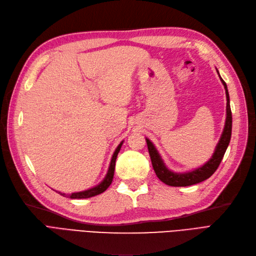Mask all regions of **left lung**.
Listing matches in <instances>:
<instances>
[{
  "mask_svg": "<svg viewBox=\"0 0 256 256\" xmlns=\"http://www.w3.org/2000/svg\"><path fill=\"white\" fill-rule=\"evenodd\" d=\"M219 74V72L216 70ZM220 76V74H219ZM220 80L222 84L224 85V88H226V125H224V129L222 136L219 140V143L216 144L214 152L212 157L209 159L204 166L200 168H198L193 171L190 172H184V173H175L170 171V170L166 166L164 160L161 159V156L159 154L158 150H156L154 145L146 138V143H147V148L150 152V156L152 160V164L154 168V171L156 173L157 177L159 180L164 182L166 184L172 186V187H187V186L196 184L198 182H202L206 180L207 178L210 177L216 170L218 168L219 164L223 159L224 154L226 152L228 146L230 141V136H232V111H230V96H228V90L226 83L223 81V79L220 76Z\"/></svg>",
  "mask_w": 256,
  "mask_h": 256,
  "instance_id": "left-lung-1",
  "label": "left lung"
}]
</instances>
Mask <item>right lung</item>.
Instances as JSON below:
<instances>
[{"instance_id":"add662e5","label":"right lung","mask_w":256,"mask_h":256,"mask_svg":"<svg viewBox=\"0 0 256 256\" xmlns=\"http://www.w3.org/2000/svg\"><path fill=\"white\" fill-rule=\"evenodd\" d=\"M122 145V142H120V144L116 147V150L113 154L112 156V159H111V164H110V166H109V171H108L104 180L100 182L99 184H97L96 187L94 188H90L88 190H85V191H81V192H74V193H72V194H68V196L70 198H92V196H98L100 194V193L104 192L108 188H109V186L111 184L112 180H113V176H114V170H115V161H116V158H118V154L120 150V147ZM60 196H66L65 193H62V192H58Z\"/></svg>"}]
</instances>
